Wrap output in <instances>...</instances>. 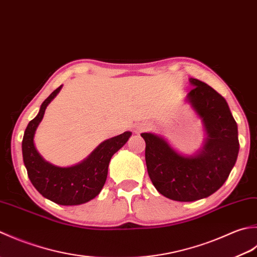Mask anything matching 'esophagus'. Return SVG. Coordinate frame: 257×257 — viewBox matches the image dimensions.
<instances>
[{
	"label": "esophagus",
	"mask_w": 257,
	"mask_h": 257,
	"mask_svg": "<svg viewBox=\"0 0 257 257\" xmlns=\"http://www.w3.org/2000/svg\"><path fill=\"white\" fill-rule=\"evenodd\" d=\"M146 127V124H142V125H140V126L138 127V130L139 131H142V130H144Z\"/></svg>",
	"instance_id": "34e87169"
}]
</instances>
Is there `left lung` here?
Returning a JSON list of instances; mask_svg holds the SVG:
<instances>
[{"mask_svg": "<svg viewBox=\"0 0 257 257\" xmlns=\"http://www.w3.org/2000/svg\"><path fill=\"white\" fill-rule=\"evenodd\" d=\"M185 101L202 119L206 138L192 155L181 154L163 136L142 133L149 176L162 195L177 202L205 198L221 187L237 160V124L225 98L206 83L190 78Z\"/></svg>", "mask_w": 257, "mask_h": 257, "instance_id": "1", "label": "left lung"}]
</instances>
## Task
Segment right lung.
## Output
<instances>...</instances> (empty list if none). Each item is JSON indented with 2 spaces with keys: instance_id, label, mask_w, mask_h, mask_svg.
<instances>
[{
  "instance_id": "obj_1",
  "label": "right lung",
  "mask_w": 257,
  "mask_h": 257,
  "mask_svg": "<svg viewBox=\"0 0 257 257\" xmlns=\"http://www.w3.org/2000/svg\"><path fill=\"white\" fill-rule=\"evenodd\" d=\"M59 86L42 103L40 112L28 124L22 153L29 179L40 194L60 205H80L99 194L105 184L112 156L127 142L131 132H124L99 144L92 153L75 165L61 167L45 161L35 149V131L44 116L45 109L59 94Z\"/></svg>"
}]
</instances>
